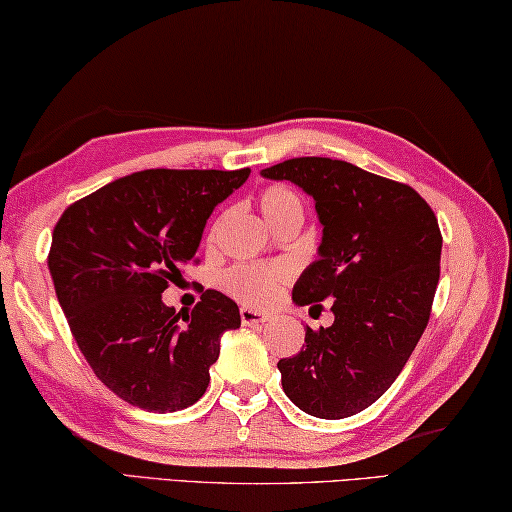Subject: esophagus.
I'll return each instance as SVG.
<instances>
[{
  "instance_id": "34e87169",
  "label": "esophagus",
  "mask_w": 512,
  "mask_h": 512,
  "mask_svg": "<svg viewBox=\"0 0 512 512\" xmlns=\"http://www.w3.org/2000/svg\"><path fill=\"white\" fill-rule=\"evenodd\" d=\"M240 320L242 324H265L272 320V315L254 311V308H240Z\"/></svg>"
}]
</instances>
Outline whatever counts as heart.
<instances>
[{
  "label": "heart",
  "instance_id": "heart-1",
  "mask_svg": "<svg viewBox=\"0 0 512 512\" xmlns=\"http://www.w3.org/2000/svg\"><path fill=\"white\" fill-rule=\"evenodd\" d=\"M258 204L272 226L286 222L290 217H304V201L288 186H267L258 197ZM288 279L290 272L281 265L242 263L224 272L222 286L242 304L263 308L274 304Z\"/></svg>",
  "mask_w": 512,
  "mask_h": 512
}]
</instances>
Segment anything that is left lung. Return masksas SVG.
<instances>
[{"label":"left lung","instance_id":"1","mask_svg":"<svg viewBox=\"0 0 512 512\" xmlns=\"http://www.w3.org/2000/svg\"><path fill=\"white\" fill-rule=\"evenodd\" d=\"M315 199L324 226L320 261L301 274L299 306L331 301V326L306 329L281 358L283 392L304 413L342 420L372 406L404 370L429 324L440 281L442 233L433 208L406 183L322 156L263 170Z\"/></svg>","mask_w":512,"mask_h":512}]
</instances>
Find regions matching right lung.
<instances>
[{"mask_svg": "<svg viewBox=\"0 0 512 512\" xmlns=\"http://www.w3.org/2000/svg\"><path fill=\"white\" fill-rule=\"evenodd\" d=\"M242 170H142L65 208L47 263L58 304L106 388L147 413H174L201 399L220 335L240 326L236 301L201 292L190 313L163 304V290L197 261L213 208L249 177Z\"/></svg>", "mask_w": 512, "mask_h": 512, "instance_id": "1", "label": "right lung"}]
</instances>
